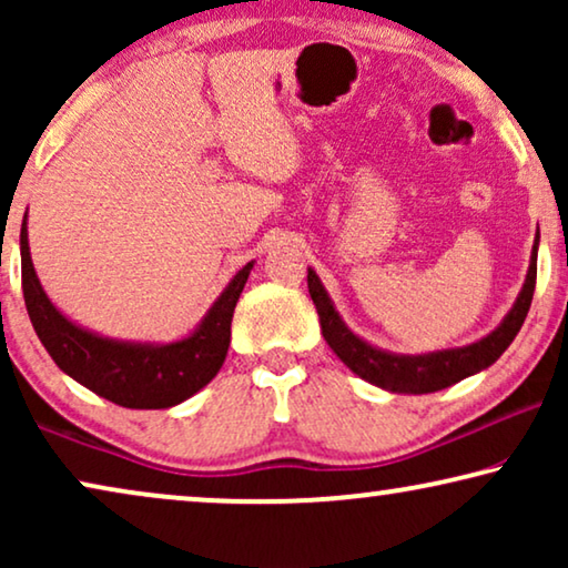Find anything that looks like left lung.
I'll use <instances>...</instances> for the list:
<instances>
[{
    "mask_svg": "<svg viewBox=\"0 0 568 568\" xmlns=\"http://www.w3.org/2000/svg\"><path fill=\"white\" fill-rule=\"evenodd\" d=\"M535 278H538V240H535L530 268H527L523 292H519L515 307L509 310V315L504 317L499 328L470 346L445 348V352L422 356L387 354L379 352L375 346L364 344L362 338H356L338 317L336 307L331 305L328 292L323 290L321 278H317L313 268H307V290L310 297L315 302L317 315H321V328L325 341H328V346L336 352L338 359L344 362L348 369L356 372V375L367 379L372 385L385 387V390L422 395L442 390V387H449L460 383L465 377L476 375L480 369L491 367V364L507 352V346L515 341L519 328H523L527 310H530Z\"/></svg>",
    "mask_w": 568,
    "mask_h": 568,
    "instance_id": "8db88e82",
    "label": "left lung"
}]
</instances>
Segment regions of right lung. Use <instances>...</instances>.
<instances>
[{
  "label": "right lung",
  "instance_id": "right-lung-1",
  "mask_svg": "<svg viewBox=\"0 0 568 568\" xmlns=\"http://www.w3.org/2000/svg\"><path fill=\"white\" fill-rule=\"evenodd\" d=\"M22 297L30 323L61 372L123 408H170L199 393L220 372L230 346L232 313L253 263L237 271L204 323L175 344H121L69 323L38 282L28 247V227L20 230Z\"/></svg>",
  "mask_w": 568,
  "mask_h": 568
}]
</instances>
